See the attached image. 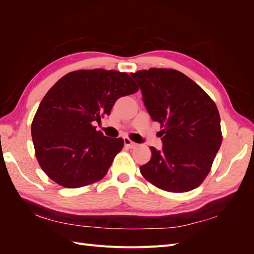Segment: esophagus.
<instances>
[{
	"instance_id": "1",
	"label": "esophagus",
	"mask_w": 254,
	"mask_h": 254,
	"mask_svg": "<svg viewBox=\"0 0 254 254\" xmlns=\"http://www.w3.org/2000/svg\"><path fill=\"white\" fill-rule=\"evenodd\" d=\"M124 144H125L126 147H129V148L136 147V143L132 142L131 140L129 139V137H124Z\"/></svg>"
}]
</instances>
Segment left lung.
Listing matches in <instances>:
<instances>
[{
    "mask_svg": "<svg viewBox=\"0 0 254 254\" xmlns=\"http://www.w3.org/2000/svg\"><path fill=\"white\" fill-rule=\"evenodd\" d=\"M130 75L152 121L164 128L163 147H150L151 159L140 167L142 176L172 193L198 188L222 142L216 105L195 81L173 68L152 67Z\"/></svg>",
    "mask_w": 254,
    "mask_h": 254,
    "instance_id": "left-lung-1",
    "label": "left lung"
}]
</instances>
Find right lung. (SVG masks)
Listing matches in <instances>:
<instances>
[{
	"mask_svg": "<svg viewBox=\"0 0 254 254\" xmlns=\"http://www.w3.org/2000/svg\"><path fill=\"white\" fill-rule=\"evenodd\" d=\"M137 90L127 73L114 70H78L61 77L43 97L32 123L43 172L67 189L104 178L124 140L105 136L93 124L110 115L120 97Z\"/></svg>",
	"mask_w": 254,
	"mask_h": 254,
	"instance_id": "1",
	"label": "right lung"
}]
</instances>
